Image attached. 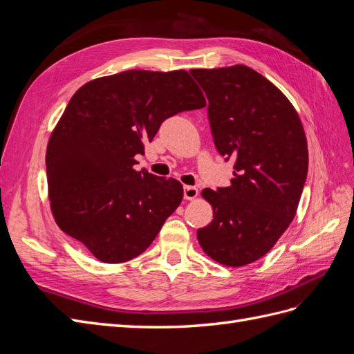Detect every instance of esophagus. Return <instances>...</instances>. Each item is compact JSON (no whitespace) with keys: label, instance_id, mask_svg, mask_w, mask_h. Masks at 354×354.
Listing matches in <instances>:
<instances>
[{"label":"esophagus","instance_id":"34e87169","mask_svg":"<svg viewBox=\"0 0 354 354\" xmlns=\"http://www.w3.org/2000/svg\"><path fill=\"white\" fill-rule=\"evenodd\" d=\"M183 192H185V199L187 201L195 199L199 195V190L195 186H185Z\"/></svg>","mask_w":354,"mask_h":354}]
</instances>
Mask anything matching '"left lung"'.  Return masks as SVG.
I'll list each match as a JSON object with an SVG mask.
<instances>
[{"label": "left lung", "mask_w": 354, "mask_h": 354, "mask_svg": "<svg viewBox=\"0 0 354 354\" xmlns=\"http://www.w3.org/2000/svg\"><path fill=\"white\" fill-rule=\"evenodd\" d=\"M190 73L207 94L214 145L234 160L229 187L202 190L214 218L198 241L212 260L241 267L269 252L295 216L308 168L306 134L291 102L254 69Z\"/></svg>", "instance_id": "1"}]
</instances>
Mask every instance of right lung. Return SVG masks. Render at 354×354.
<instances>
[{
	"label": "right lung",
	"mask_w": 354,
	"mask_h": 354,
	"mask_svg": "<svg viewBox=\"0 0 354 354\" xmlns=\"http://www.w3.org/2000/svg\"><path fill=\"white\" fill-rule=\"evenodd\" d=\"M207 104L186 71H125L72 95L47 146L48 196L57 226L95 259L124 263L153 242L183 199L176 178L136 171L167 118Z\"/></svg>",
	"instance_id": "add662e5"
}]
</instances>
